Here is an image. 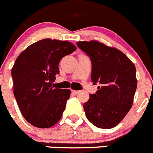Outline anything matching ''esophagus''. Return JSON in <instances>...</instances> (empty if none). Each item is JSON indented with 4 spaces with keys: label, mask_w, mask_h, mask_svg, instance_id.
Returning a JSON list of instances; mask_svg holds the SVG:
<instances>
[{
    "label": "esophagus",
    "mask_w": 153,
    "mask_h": 153,
    "mask_svg": "<svg viewBox=\"0 0 153 153\" xmlns=\"http://www.w3.org/2000/svg\"><path fill=\"white\" fill-rule=\"evenodd\" d=\"M71 92H72V93H74V94H75V95H76V94H77V93H79V91H78V90H72V91H71Z\"/></svg>",
    "instance_id": "esophagus-1"
}]
</instances>
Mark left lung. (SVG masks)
<instances>
[{"instance_id":"left-lung-1","label":"left lung","mask_w":153,"mask_h":153,"mask_svg":"<svg viewBox=\"0 0 153 153\" xmlns=\"http://www.w3.org/2000/svg\"><path fill=\"white\" fill-rule=\"evenodd\" d=\"M76 44L91 60L92 82L100 85L83 104L86 118L98 128L111 129L132 107L137 87L136 67L117 48L96 40Z\"/></svg>"}]
</instances>
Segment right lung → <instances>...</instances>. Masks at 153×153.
Masks as SVG:
<instances>
[{"instance_id": "add662e5", "label": "right lung", "mask_w": 153, "mask_h": 153, "mask_svg": "<svg viewBox=\"0 0 153 153\" xmlns=\"http://www.w3.org/2000/svg\"><path fill=\"white\" fill-rule=\"evenodd\" d=\"M76 47L68 41L43 39L27 47L11 70L13 95L23 117L37 128H50L60 120L70 90L53 88L59 63Z\"/></svg>"}]
</instances>
